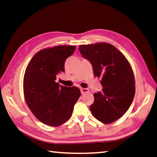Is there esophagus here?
I'll use <instances>...</instances> for the list:
<instances>
[{
	"label": "esophagus",
	"mask_w": 157,
	"mask_h": 157,
	"mask_svg": "<svg viewBox=\"0 0 157 157\" xmlns=\"http://www.w3.org/2000/svg\"><path fill=\"white\" fill-rule=\"evenodd\" d=\"M88 92H89V89H88V88H81L82 94H85V93H87Z\"/></svg>",
	"instance_id": "obj_1"
}]
</instances>
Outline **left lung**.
<instances>
[{
	"instance_id": "8db88e82",
	"label": "left lung",
	"mask_w": 157,
	"mask_h": 157,
	"mask_svg": "<svg viewBox=\"0 0 157 157\" xmlns=\"http://www.w3.org/2000/svg\"><path fill=\"white\" fill-rule=\"evenodd\" d=\"M79 50L92 64L95 77L101 78L103 88L94 94L91 113L104 124L115 121L128 110L135 96V77L130 63L115 47L106 42L79 45Z\"/></svg>"
}]
</instances>
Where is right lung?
<instances>
[{
	"label": "right lung",
	"mask_w": 157,
	"mask_h": 157,
	"mask_svg": "<svg viewBox=\"0 0 157 157\" xmlns=\"http://www.w3.org/2000/svg\"><path fill=\"white\" fill-rule=\"evenodd\" d=\"M75 46H56L36 53L25 71V99L40 121L59 126L69 120L74 105L81 95L78 87H67L56 82L58 73L64 72V62Z\"/></svg>",
	"instance_id": "1"
}]
</instances>
